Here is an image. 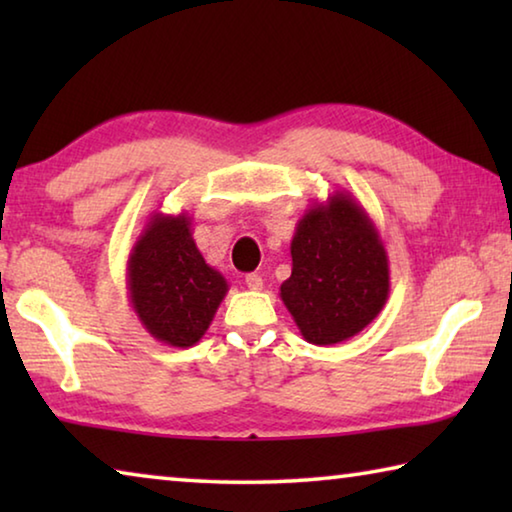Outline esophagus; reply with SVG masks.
I'll list each match as a JSON object with an SVG mask.
<instances>
[{"instance_id": "1", "label": "esophagus", "mask_w": 512, "mask_h": 512, "mask_svg": "<svg viewBox=\"0 0 512 512\" xmlns=\"http://www.w3.org/2000/svg\"><path fill=\"white\" fill-rule=\"evenodd\" d=\"M246 287L250 289V291H259L264 287V280H262V275H257V273H248L246 275Z\"/></svg>"}]
</instances>
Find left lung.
I'll return each instance as SVG.
<instances>
[{
    "instance_id": "obj_1",
    "label": "left lung",
    "mask_w": 512,
    "mask_h": 512,
    "mask_svg": "<svg viewBox=\"0 0 512 512\" xmlns=\"http://www.w3.org/2000/svg\"><path fill=\"white\" fill-rule=\"evenodd\" d=\"M291 262L280 298L309 343L348 341L386 305L391 271L384 241L348 192L336 189L302 214L291 239Z\"/></svg>"
}]
</instances>
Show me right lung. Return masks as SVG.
<instances>
[{"label":"right lung","instance_id":"right-lung-1","mask_svg":"<svg viewBox=\"0 0 512 512\" xmlns=\"http://www.w3.org/2000/svg\"><path fill=\"white\" fill-rule=\"evenodd\" d=\"M128 298L155 341L192 348L203 339L221 300L225 277L205 262L187 212H153L126 264Z\"/></svg>","mask_w":512,"mask_h":512}]
</instances>
